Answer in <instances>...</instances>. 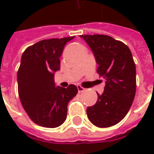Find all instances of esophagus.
Masks as SVG:
<instances>
[{
    "mask_svg": "<svg viewBox=\"0 0 154 154\" xmlns=\"http://www.w3.org/2000/svg\"><path fill=\"white\" fill-rule=\"evenodd\" d=\"M77 90H78V92H82V91H85V88L82 87V86H77Z\"/></svg>",
    "mask_w": 154,
    "mask_h": 154,
    "instance_id": "esophagus-1",
    "label": "esophagus"
}]
</instances>
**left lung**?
<instances>
[{"mask_svg": "<svg viewBox=\"0 0 154 154\" xmlns=\"http://www.w3.org/2000/svg\"><path fill=\"white\" fill-rule=\"evenodd\" d=\"M93 51L97 72L106 80L97 103L87 107V117L100 128L121 121L131 107L136 92V68L131 51L123 42L105 35H80Z\"/></svg>", "mask_w": 154, "mask_h": 154, "instance_id": "obj_1", "label": "left lung"}]
</instances>
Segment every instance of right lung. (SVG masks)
I'll return each mask as SVG.
<instances>
[{
	"label": "right lung",
	"instance_id": "add662e5",
	"mask_svg": "<svg viewBox=\"0 0 154 154\" xmlns=\"http://www.w3.org/2000/svg\"><path fill=\"white\" fill-rule=\"evenodd\" d=\"M74 36L38 41L23 53L17 72L18 93L22 106L38 125L56 128L67 118V104L77 94V87L54 85V72L60 69L59 57L64 46Z\"/></svg>",
	"mask_w": 154,
	"mask_h": 154
}]
</instances>
